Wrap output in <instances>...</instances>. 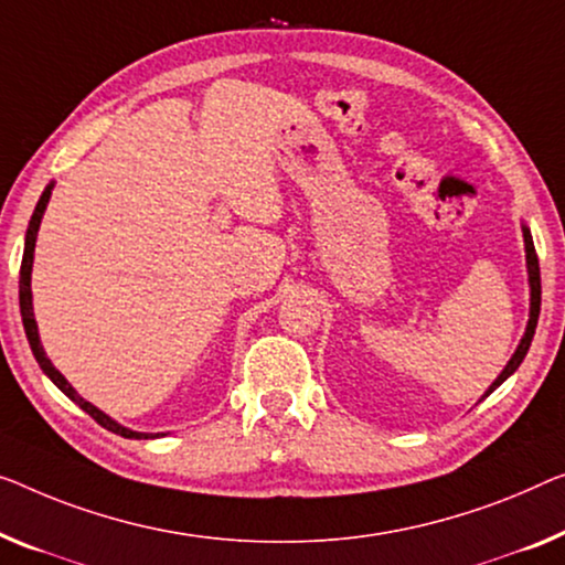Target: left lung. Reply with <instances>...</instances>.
Returning <instances> with one entry per match:
<instances>
[{
    "label": "left lung",
    "mask_w": 565,
    "mask_h": 565,
    "mask_svg": "<svg viewBox=\"0 0 565 565\" xmlns=\"http://www.w3.org/2000/svg\"><path fill=\"white\" fill-rule=\"evenodd\" d=\"M523 238H525V264H527V284H530V317H527V324H525V334L523 340H520L518 350L512 352V358L508 360V365L502 367V373L494 377V383L487 388V395L494 393L500 388V385L508 381V377L515 373L523 363L527 350H530V342H533V334H535V327H537V315H541V266H537V256H535V246H533V235H530V228L523 223Z\"/></svg>",
    "instance_id": "8db88e82"
}]
</instances>
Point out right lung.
I'll list each match as a JSON object with an SVG mask.
<instances>
[{
  "label": "right lung",
  "mask_w": 565,
  "mask_h": 565,
  "mask_svg": "<svg viewBox=\"0 0 565 565\" xmlns=\"http://www.w3.org/2000/svg\"><path fill=\"white\" fill-rule=\"evenodd\" d=\"M53 188L55 182H50L45 190H42V195L35 205V213L30 217V225H28V233H24V254H22V266H20V311H22V324H24V334H28V342L32 348V355H35L38 365L42 367V373H45L50 381H53L57 388H61L67 398H71L75 406H81L83 411L90 418H96L100 426L108 428V431L124 436V439H157V436H164V434H145V431H131V428L121 426L119 420H114L104 411L96 408L94 403H88L83 395H78V391L73 388L71 383L65 381V375L57 370L53 363H50V358L45 355V348H42L40 342V332H38V322H35V309H32V260H35V243H38V231H40V223H42V215H45V207L50 202V195H53Z\"/></svg>",
  "instance_id": "obj_1"
}]
</instances>
